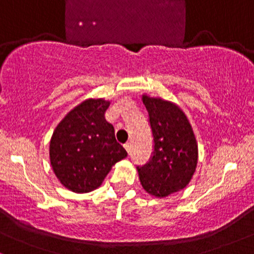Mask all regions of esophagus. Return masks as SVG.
<instances>
[{"label": "esophagus", "instance_id": "esophagus-1", "mask_svg": "<svg viewBox=\"0 0 254 254\" xmlns=\"http://www.w3.org/2000/svg\"><path fill=\"white\" fill-rule=\"evenodd\" d=\"M124 149H125V150H127V152H130V151H131V143H129V142L125 143V144H124Z\"/></svg>", "mask_w": 254, "mask_h": 254}]
</instances>
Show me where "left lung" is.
Segmentation results:
<instances>
[{
  "instance_id": "8db88e82",
  "label": "left lung",
  "mask_w": 254,
  "mask_h": 254,
  "mask_svg": "<svg viewBox=\"0 0 254 254\" xmlns=\"http://www.w3.org/2000/svg\"><path fill=\"white\" fill-rule=\"evenodd\" d=\"M154 137L151 160L137 167L140 185L146 193L167 197L186 188L197 166L198 150L187 116L175 103L142 96Z\"/></svg>"
}]
</instances>
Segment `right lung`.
<instances>
[{
  "label": "right lung",
  "mask_w": 254,
  "mask_h": 254,
  "mask_svg": "<svg viewBox=\"0 0 254 254\" xmlns=\"http://www.w3.org/2000/svg\"><path fill=\"white\" fill-rule=\"evenodd\" d=\"M110 100L88 98L57 125L50 142L52 169L61 185L74 193H90L119 161L127 156L105 119Z\"/></svg>",
  "instance_id": "1"
}]
</instances>
